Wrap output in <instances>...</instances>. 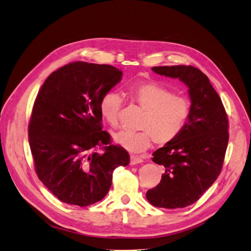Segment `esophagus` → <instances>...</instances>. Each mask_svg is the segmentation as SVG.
<instances>
[{
	"instance_id": "34e87169",
	"label": "esophagus",
	"mask_w": 251,
	"mask_h": 251,
	"mask_svg": "<svg viewBox=\"0 0 251 251\" xmlns=\"http://www.w3.org/2000/svg\"><path fill=\"white\" fill-rule=\"evenodd\" d=\"M141 162H143V160L141 159L140 157L133 156V155H131V156H130V164H131V165L138 164V163H141Z\"/></svg>"
}]
</instances>
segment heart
Returning a JSON list of instances; mask_svg holds the SVG:
<instances>
[{"label": "heart", "instance_id": "heart-1", "mask_svg": "<svg viewBox=\"0 0 251 251\" xmlns=\"http://www.w3.org/2000/svg\"><path fill=\"white\" fill-rule=\"evenodd\" d=\"M128 99L144 110L139 123L140 130H121L113 134L114 142L131 152L144 151L153 140L165 145L182 131L191 114V102L182 95L173 94L156 82H143L128 91ZM123 99L115 91H108L100 100V112L109 124H119Z\"/></svg>", "mask_w": 251, "mask_h": 251}]
</instances>
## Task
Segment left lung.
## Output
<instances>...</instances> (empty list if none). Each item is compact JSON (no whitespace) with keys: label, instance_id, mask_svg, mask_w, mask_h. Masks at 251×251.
<instances>
[{"label":"left lung","instance_id":"1","mask_svg":"<svg viewBox=\"0 0 251 251\" xmlns=\"http://www.w3.org/2000/svg\"><path fill=\"white\" fill-rule=\"evenodd\" d=\"M151 70L189 87L191 114L179 136L152 153V161L165 171L157 187L146 192V198L158 208H184L197 201L221 174L229 140L228 117L220 95L199 69L165 66Z\"/></svg>","mask_w":251,"mask_h":251}]
</instances>
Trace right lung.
I'll return each instance as SVG.
<instances>
[{"mask_svg": "<svg viewBox=\"0 0 251 251\" xmlns=\"http://www.w3.org/2000/svg\"><path fill=\"white\" fill-rule=\"evenodd\" d=\"M108 64L75 61L50 74L38 92L28 124L35 171L42 183L69 204L101 201L118 166L129 153L101 130L100 100L122 78Z\"/></svg>", "mask_w": 251, "mask_h": 251, "instance_id": "1", "label": "right lung"}]
</instances>
